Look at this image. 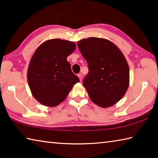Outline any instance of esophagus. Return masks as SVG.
<instances>
[{"label":"esophagus","instance_id":"34e87169","mask_svg":"<svg viewBox=\"0 0 158 158\" xmlns=\"http://www.w3.org/2000/svg\"><path fill=\"white\" fill-rule=\"evenodd\" d=\"M77 76H78V77H79V80H80V81H81V79H82V74H78V75H77Z\"/></svg>","mask_w":158,"mask_h":158}]
</instances>
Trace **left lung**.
Returning a JSON list of instances; mask_svg holds the SVG:
<instances>
[{
	"mask_svg": "<svg viewBox=\"0 0 158 158\" xmlns=\"http://www.w3.org/2000/svg\"><path fill=\"white\" fill-rule=\"evenodd\" d=\"M89 73L83 81L93 102L101 107L114 105L129 86V66L118 48L108 40L89 37L77 42Z\"/></svg>",
	"mask_w": 158,
	"mask_h": 158,
	"instance_id": "1",
	"label": "left lung"
}]
</instances>
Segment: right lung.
<instances>
[{
	"instance_id": "add662e5",
	"label": "right lung",
	"mask_w": 158,
	"mask_h": 158,
	"mask_svg": "<svg viewBox=\"0 0 158 158\" xmlns=\"http://www.w3.org/2000/svg\"><path fill=\"white\" fill-rule=\"evenodd\" d=\"M75 49L73 42L52 39L40 45L33 53L28 68V83L32 95L42 105H58L79 81L67 60Z\"/></svg>"
}]
</instances>
